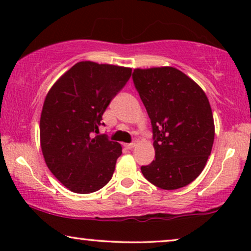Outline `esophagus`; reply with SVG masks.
<instances>
[{"instance_id": "obj_1", "label": "esophagus", "mask_w": 251, "mask_h": 251, "mask_svg": "<svg viewBox=\"0 0 251 251\" xmlns=\"http://www.w3.org/2000/svg\"><path fill=\"white\" fill-rule=\"evenodd\" d=\"M125 146H126V149H128V150H132L133 147L136 146V142H133V143H129V144H125Z\"/></svg>"}]
</instances>
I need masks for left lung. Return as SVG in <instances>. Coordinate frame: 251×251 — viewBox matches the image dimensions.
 <instances>
[{
    "instance_id": "1",
    "label": "left lung",
    "mask_w": 251,
    "mask_h": 251,
    "mask_svg": "<svg viewBox=\"0 0 251 251\" xmlns=\"http://www.w3.org/2000/svg\"><path fill=\"white\" fill-rule=\"evenodd\" d=\"M153 131L155 160L143 166L150 183L177 190L204 169L215 138L211 107L204 91L175 67H153L132 73Z\"/></svg>"
}]
</instances>
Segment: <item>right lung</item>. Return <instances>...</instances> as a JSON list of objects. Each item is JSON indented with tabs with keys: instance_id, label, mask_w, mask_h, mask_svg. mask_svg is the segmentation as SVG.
Returning a JSON list of instances; mask_svg holds the SVG:
<instances>
[{
	"instance_id": "add662e5",
	"label": "right lung",
	"mask_w": 251,
	"mask_h": 251,
	"mask_svg": "<svg viewBox=\"0 0 251 251\" xmlns=\"http://www.w3.org/2000/svg\"><path fill=\"white\" fill-rule=\"evenodd\" d=\"M131 76V68L80 61L48 92L40 120L41 149L51 173L78 194L111 180L119 143L97 135L109 102Z\"/></svg>"
}]
</instances>
